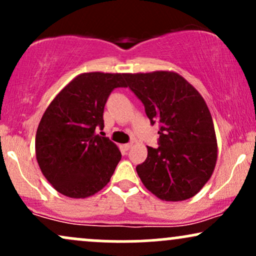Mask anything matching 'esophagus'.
<instances>
[{
    "label": "esophagus",
    "instance_id": "esophagus-1",
    "mask_svg": "<svg viewBox=\"0 0 256 256\" xmlns=\"http://www.w3.org/2000/svg\"><path fill=\"white\" fill-rule=\"evenodd\" d=\"M131 146H132V144H131V143H126V144H124V146H122V148H124V150H126V152H128V149H130V148H131Z\"/></svg>",
    "mask_w": 256,
    "mask_h": 256
}]
</instances>
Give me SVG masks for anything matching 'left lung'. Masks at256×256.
Wrapping results in <instances>:
<instances>
[{"instance_id":"left-lung-1","label":"left lung","mask_w":256,"mask_h":256,"mask_svg":"<svg viewBox=\"0 0 256 256\" xmlns=\"http://www.w3.org/2000/svg\"><path fill=\"white\" fill-rule=\"evenodd\" d=\"M126 86L144 104L152 125L160 122L158 146L136 167L146 189L162 201H184L210 180L218 158L207 104L176 72L125 73Z\"/></svg>"}]
</instances>
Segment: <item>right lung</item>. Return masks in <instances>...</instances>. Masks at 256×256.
<instances>
[{"label":"right lung","mask_w":256,"mask_h":256,"mask_svg":"<svg viewBox=\"0 0 256 256\" xmlns=\"http://www.w3.org/2000/svg\"><path fill=\"white\" fill-rule=\"evenodd\" d=\"M125 73L89 72L73 78L44 112L36 134V158L54 189L71 198H85L110 180L122 152L104 130V110Z\"/></svg>","instance_id":"right-lung-1"}]
</instances>
